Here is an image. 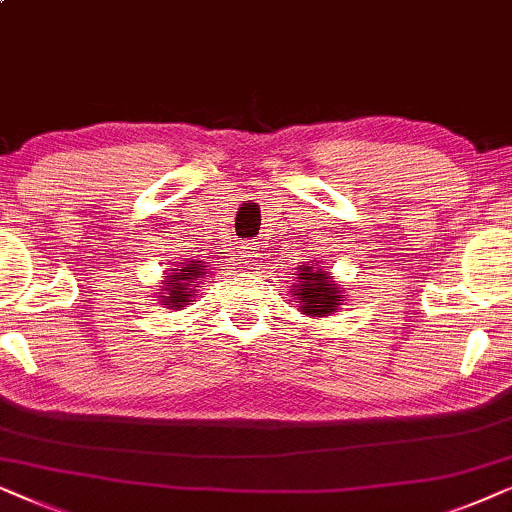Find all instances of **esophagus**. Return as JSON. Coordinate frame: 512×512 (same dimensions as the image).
<instances>
[{"instance_id": "34e87169", "label": "esophagus", "mask_w": 512, "mask_h": 512, "mask_svg": "<svg viewBox=\"0 0 512 512\" xmlns=\"http://www.w3.org/2000/svg\"><path fill=\"white\" fill-rule=\"evenodd\" d=\"M243 260H245V264H248V267H257V262L262 260L260 245H255V243L245 245V248H243Z\"/></svg>"}]
</instances>
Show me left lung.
<instances>
[{
	"mask_svg": "<svg viewBox=\"0 0 512 512\" xmlns=\"http://www.w3.org/2000/svg\"><path fill=\"white\" fill-rule=\"evenodd\" d=\"M295 278L292 295H297L299 311H304L306 316L323 318L327 313H335L337 306L344 302L342 288L330 271L320 267V262L299 264Z\"/></svg>",
	"mask_w": 512,
	"mask_h": 512,
	"instance_id": "1",
	"label": "left lung"
}]
</instances>
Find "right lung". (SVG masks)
I'll use <instances>...</instances> for the list:
<instances>
[{
  "label": "right lung",
  "instance_id": "add662e5",
  "mask_svg": "<svg viewBox=\"0 0 512 512\" xmlns=\"http://www.w3.org/2000/svg\"><path fill=\"white\" fill-rule=\"evenodd\" d=\"M208 264L203 260H192L185 257L175 264V269H168L166 281H163V292H159L161 304L166 309H182L187 302H194L196 288H201V281L208 274Z\"/></svg>",
  "mask_w": 512,
  "mask_h": 512
}]
</instances>
